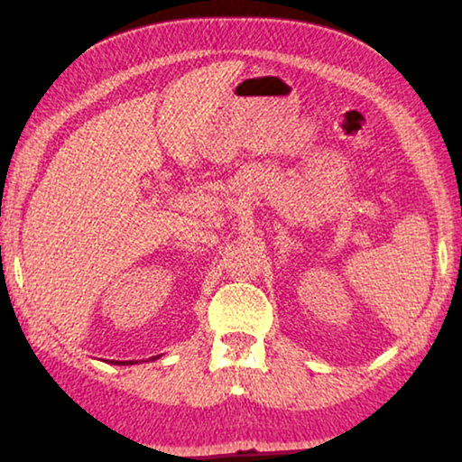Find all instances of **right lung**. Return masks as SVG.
<instances>
[{
    "instance_id": "1",
    "label": "right lung",
    "mask_w": 462,
    "mask_h": 462,
    "mask_svg": "<svg viewBox=\"0 0 462 462\" xmlns=\"http://www.w3.org/2000/svg\"><path fill=\"white\" fill-rule=\"evenodd\" d=\"M161 355H156V356H152L151 361H156V358H159ZM112 365H136V361H112Z\"/></svg>"
}]
</instances>
